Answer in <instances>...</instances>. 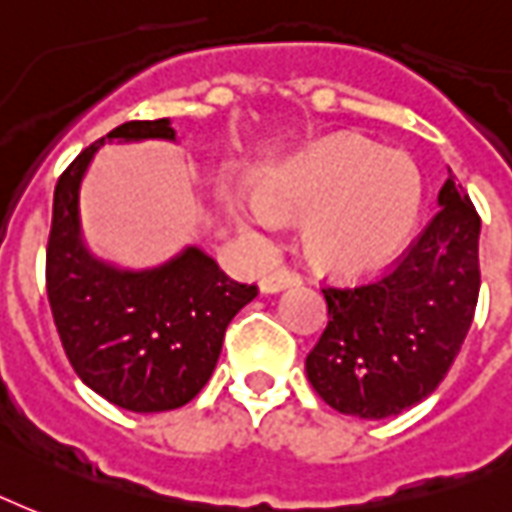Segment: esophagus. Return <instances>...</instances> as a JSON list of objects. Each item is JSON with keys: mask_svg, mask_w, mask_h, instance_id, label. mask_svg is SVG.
Here are the masks:
<instances>
[{"mask_svg": "<svg viewBox=\"0 0 512 512\" xmlns=\"http://www.w3.org/2000/svg\"><path fill=\"white\" fill-rule=\"evenodd\" d=\"M301 285V276L290 271V268H279L274 274H268L260 279V290L266 295L271 293H279V290H285V287H295Z\"/></svg>", "mask_w": 512, "mask_h": 512, "instance_id": "34e87169", "label": "esophagus"}]
</instances>
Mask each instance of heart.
Listing matches in <instances>:
<instances>
[{"mask_svg":"<svg viewBox=\"0 0 512 512\" xmlns=\"http://www.w3.org/2000/svg\"><path fill=\"white\" fill-rule=\"evenodd\" d=\"M249 236L274 233L282 217H306L314 263L344 276L369 274L396 257L423 206L418 165L358 135H333L260 179V198L225 195Z\"/></svg>","mask_w":512,"mask_h":512,"instance_id":"1","label":"heart"}]
</instances>
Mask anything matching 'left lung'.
Instances as JSON below:
<instances>
[{
    "mask_svg": "<svg viewBox=\"0 0 512 512\" xmlns=\"http://www.w3.org/2000/svg\"><path fill=\"white\" fill-rule=\"evenodd\" d=\"M439 211L388 274L323 287L328 325L306 377L342 415L380 420L437 391L456 361L480 293V217L448 176Z\"/></svg>",
    "mask_w": 512,
    "mask_h": 512,
    "instance_id": "obj_1",
    "label": "left lung"
}]
</instances>
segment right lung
I'll return each instance as SVG.
<instances>
[{"label": "right lung", "mask_w": 512, "mask_h": 512, "mask_svg": "<svg viewBox=\"0 0 512 512\" xmlns=\"http://www.w3.org/2000/svg\"><path fill=\"white\" fill-rule=\"evenodd\" d=\"M176 140L170 119L127 121L83 149L56 181L45 285L75 374L130 412L184 407L217 366L230 320L257 295L187 246L168 263L127 271L83 244L78 195L89 162L111 140Z\"/></svg>", "instance_id": "1"}]
</instances>
